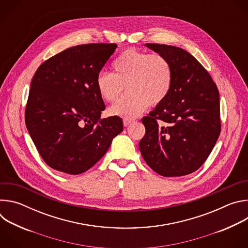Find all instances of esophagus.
I'll list each match as a JSON object with an SVG mask.
<instances>
[{
    "label": "esophagus",
    "mask_w": 248,
    "mask_h": 248,
    "mask_svg": "<svg viewBox=\"0 0 248 248\" xmlns=\"http://www.w3.org/2000/svg\"><path fill=\"white\" fill-rule=\"evenodd\" d=\"M123 122H124V126H128L130 124H132L134 122V120H132V119H124Z\"/></svg>",
    "instance_id": "esophagus-1"
}]
</instances>
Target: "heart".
<instances>
[{"label": "heart", "mask_w": 248, "mask_h": 248, "mask_svg": "<svg viewBox=\"0 0 248 248\" xmlns=\"http://www.w3.org/2000/svg\"><path fill=\"white\" fill-rule=\"evenodd\" d=\"M113 73L97 76L96 86L101 98L114 102L126 85L128 94L118 100L110 112L114 116L133 118L149 106L162 103L169 95L173 79L170 62L161 54L129 48L112 64Z\"/></svg>", "instance_id": "heart-1"}]
</instances>
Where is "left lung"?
<instances>
[{
  "mask_svg": "<svg viewBox=\"0 0 248 248\" xmlns=\"http://www.w3.org/2000/svg\"><path fill=\"white\" fill-rule=\"evenodd\" d=\"M144 46L170 62L173 79L167 98L142 119L146 132L139 142L141 155L163 176L189 174L203 165L220 135L218 88L186 50L164 44Z\"/></svg>",
  "mask_w": 248,
  "mask_h": 248,
  "instance_id": "obj_1",
  "label": "left lung"
}]
</instances>
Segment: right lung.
Wrapping results in <instances>:
<instances>
[{
	"instance_id": "right-lung-1",
	"label": "right lung",
	"mask_w": 248,
	"mask_h": 248,
	"mask_svg": "<svg viewBox=\"0 0 248 248\" xmlns=\"http://www.w3.org/2000/svg\"><path fill=\"white\" fill-rule=\"evenodd\" d=\"M117 44L68 48L35 73L25 124L40 156L52 169L79 174L93 167L123 131L118 116L100 119L105 104L96 78Z\"/></svg>"
}]
</instances>
